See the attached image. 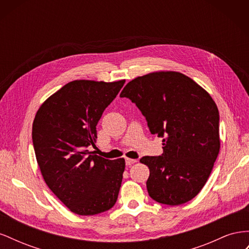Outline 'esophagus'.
I'll return each mask as SVG.
<instances>
[{
    "mask_svg": "<svg viewBox=\"0 0 249 249\" xmlns=\"http://www.w3.org/2000/svg\"><path fill=\"white\" fill-rule=\"evenodd\" d=\"M136 162H137L136 159H130V158H126L125 159V164L127 165V166H130V165L136 163Z\"/></svg>",
    "mask_w": 249,
    "mask_h": 249,
    "instance_id": "obj_1",
    "label": "esophagus"
}]
</instances>
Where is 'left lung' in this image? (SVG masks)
Segmentation results:
<instances>
[{
	"label": "left lung",
	"instance_id": "obj_1",
	"mask_svg": "<svg viewBox=\"0 0 249 249\" xmlns=\"http://www.w3.org/2000/svg\"><path fill=\"white\" fill-rule=\"evenodd\" d=\"M120 97L136 104L163 154L142 157L147 192L163 205L191 200L205 186L220 148L219 112L211 95L178 71H157L127 83Z\"/></svg>",
	"mask_w": 249,
	"mask_h": 249
}]
</instances>
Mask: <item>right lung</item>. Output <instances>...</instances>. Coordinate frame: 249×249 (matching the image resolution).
<instances>
[{
    "mask_svg": "<svg viewBox=\"0 0 249 249\" xmlns=\"http://www.w3.org/2000/svg\"><path fill=\"white\" fill-rule=\"evenodd\" d=\"M124 82H70L35 115L32 139L41 175L74 214H100L117 200L124 159H105L89 152L88 146L96 147V124Z\"/></svg>",
    "mask_w": 249,
    "mask_h": 249,
    "instance_id": "add662e5",
    "label": "right lung"
}]
</instances>
